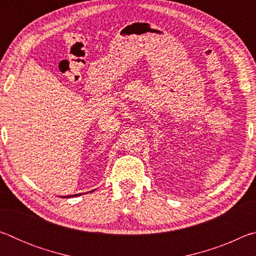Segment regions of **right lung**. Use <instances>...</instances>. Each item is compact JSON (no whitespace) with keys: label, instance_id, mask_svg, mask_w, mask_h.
<instances>
[{"label":"right lung","instance_id":"add662e5","mask_svg":"<svg viewBox=\"0 0 256 256\" xmlns=\"http://www.w3.org/2000/svg\"><path fill=\"white\" fill-rule=\"evenodd\" d=\"M78 196H79V194H78ZM70 196H76H76H64V198H70Z\"/></svg>","mask_w":256,"mask_h":256}]
</instances>
